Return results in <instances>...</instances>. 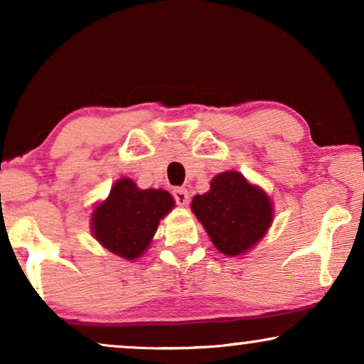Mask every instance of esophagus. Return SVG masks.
<instances>
[{"label": "esophagus", "instance_id": "1", "mask_svg": "<svg viewBox=\"0 0 364 364\" xmlns=\"http://www.w3.org/2000/svg\"><path fill=\"white\" fill-rule=\"evenodd\" d=\"M173 198H176V202L178 203V205H182V207H186L187 203H188V192H187V188H183V187H176L173 188Z\"/></svg>", "mask_w": 364, "mask_h": 364}]
</instances>
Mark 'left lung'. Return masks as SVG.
Returning a JSON list of instances; mask_svg holds the SVG:
<instances>
[{"label": "left lung", "instance_id": "8db88e82", "mask_svg": "<svg viewBox=\"0 0 364 364\" xmlns=\"http://www.w3.org/2000/svg\"><path fill=\"white\" fill-rule=\"evenodd\" d=\"M191 208L225 257L250 252L272 227L275 215L268 193L237 171L213 177L210 191L193 197Z\"/></svg>", "mask_w": 364, "mask_h": 364}]
</instances>
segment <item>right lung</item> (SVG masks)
Wrapping results in <instances>:
<instances>
[{
  "mask_svg": "<svg viewBox=\"0 0 364 364\" xmlns=\"http://www.w3.org/2000/svg\"><path fill=\"white\" fill-rule=\"evenodd\" d=\"M176 207L162 188H139L132 178H119L91 213L92 237L114 255L137 260L156 235L159 222Z\"/></svg>",
  "mask_w": 364,
  "mask_h": 364,
  "instance_id": "right-lung-1",
  "label": "right lung"
}]
</instances>
